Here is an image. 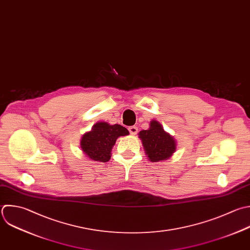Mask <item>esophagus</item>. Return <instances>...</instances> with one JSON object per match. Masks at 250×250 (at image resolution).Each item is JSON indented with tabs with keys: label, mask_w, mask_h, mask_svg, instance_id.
Wrapping results in <instances>:
<instances>
[{
	"label": "esophagus",
	"mask_w": 250,
	"mask_h": 250,
	"mask_svg": "<svg viewBox=\"0 0 250 250\" xmlns=\"http://www.w3.org/2000/svg\"><path fill=\"white\" fill-rule=\"evenodd\" d=\"M128 130H129V132H130L131 135H136V134L138 133V128H137L136 126H130V127L128 128Z\"/></svg>",
	"instance_id": "obj_1"
}]
</instances>
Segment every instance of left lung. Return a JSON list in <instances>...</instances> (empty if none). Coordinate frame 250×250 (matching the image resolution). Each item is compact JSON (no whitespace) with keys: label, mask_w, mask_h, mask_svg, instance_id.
<instances>
[{"label":"left lung","mask_w":250,"mask_h":250,"mask_svg":"<svg viewBox=\"0 0 250 250\" xmlns=\"http://www.w3.org/2000/svg\"><path fill=\"white\" fill-rule=\"evenodd\" d=\"M140 139L147 157L152 162L167 159L176 150V143L155 120L150 122L148 130L140 132Z\"/></svg>","instance_id":"8db88e82"}]
</instances>
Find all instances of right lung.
I'll use <instances>...</instances> for the list:
<instances>
[{"mask_svg":"<svg viewBox=\"0 0 250 250\" xmlns=\"http://www.w3.org/2000/svg\"><path fill=\"white\" fill-rule=\"evenodd\" d=\"M128 134V130L121 125L98 122L91 132L82 137L81 148L92 160L106 162L110 159V151L117 138Z\"/></svg>","mask_w":250,"mask_h":250,"instance_id":"add662e5","label":"right lung"}]
</instances>
